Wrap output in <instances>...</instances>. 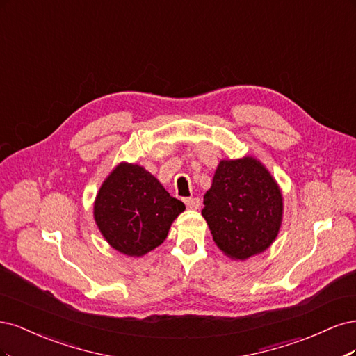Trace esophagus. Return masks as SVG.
<instances>
[{
    "instance_id": "1",
    "label": "esophagus",
    "mask_w": 356,
    "mask_h": 356,
    "mask_svg": "<svg viewBox=\"0 0 356 356\" xmlns=\"http://www.w3.org/2000/svg\"><path fill=\"white\" fill-rule=\"evenodd\" d=\"M183 201H185L186 207L191 209V210H198L200 205H201V201H200V198H197V197H195V198H185Z\"/></svg>"
}]
</instances>
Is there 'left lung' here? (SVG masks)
Segmentation results:
<instances>
[{"mask_svg":"<svg viewBox=\"0 0 356 356\" xmlns=\"http://www.w3.org/2000/svg\"><path fill=\"white\" fill-rule=\"evenodd\" d=\"M201 213L217 247L229 257L245 260L265 251L277 238L282 195L254 158L223 159L204 195Z\"/></svg>","mask_w":356,"mask_h":356,"instance_id":"obj_1","label":"left lung"}]
</instances>
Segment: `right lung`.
Returning a JSON list of instances; mask_svg holds the SVG:
<instances>
[{"label": "right lung", "instance_id": "1", "mask_svg": "<svg viewBox=\"0 0 356 356\" xmlns=\"http://www.w3.org/2000/svg\"><path fill=\"white\" fill-rule=\"evenodd\" d=\"M183 210L185 204L171 197L149 171L122 163L103 181L95 219L113 248L139 257L164 243Z\"/></svg>", "mask_w": 356, "mask_h": 356}]
</instances>
